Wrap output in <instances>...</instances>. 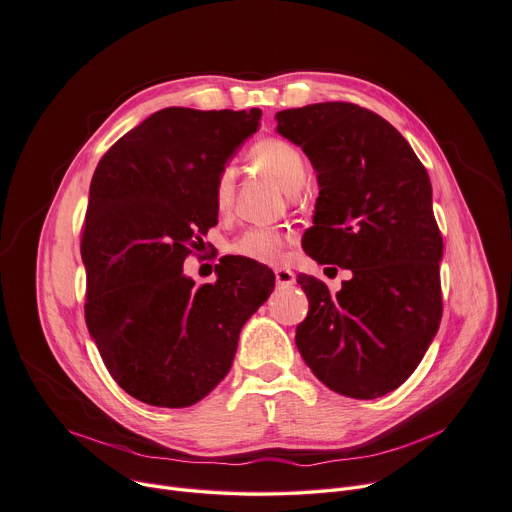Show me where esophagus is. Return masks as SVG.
Masks as SVG:
<instances>
[{
    "mask_svg": "<svg viewBox=\"0 0 512 512\" xmlns=\"http://www.w3.org/2000/svg\"><path fill=\"white\" fill-rule=\"evenodd\" d=\"M275 282L280 286H294L296 284V273L288 267H277L275 269Z\"/></svg>",
    "mask_w": 512,
    "mask_h": 512,
    "instance_id": "esophagus-1",
    "label": "esophagus"
}]
</instances>
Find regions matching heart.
Returning a JSON list of instances; mask_svg holds the SVG:
<instances>
[{"label":"heart","instance_id":"obj_1","mask_svg":"<svg viewBox=\"0 0 512 512\" xmlns=\"http://www.w3.org/2000/svg\"><path fill=\"white\" fill-rule=\"evenodd\" d=\"M251 159L267 171L286 192H292L306 179V161L302 153L284 138H263L253 149ZM214 204L226 212L235 198V169L224 167L214 179ZM284 235L275 228H251L232 243V251L257 263H277L284 255Z\"/></svg>","mask_w":512,"mask_h":512}]
</instances>
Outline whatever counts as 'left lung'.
Listing matches in <instances>:
<instances>
[{
  "mask_svg": "<svg viewBox=\"0 0 512 512\" xmlns=\"http://www.w3.org/2000/svg\"><path fill=\"white\" fill-rule=\"evenodd\" d=\"M275 118L316 171L304 251L353 273L337 294L298 275L310 304L296 329L298 351L324 386L380 398L421 363L443 314V239L429 173L390 122L355 104H310Z\"/></svg>",
  "mask_w": 512,
  "mask_h": 512,
  "instance_id": "1",
  "label": "left lung"
}]
</instances>
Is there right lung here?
Listing matches in <instances>:
<instances>
[{"label": "right lung", "mask_w": 512, "mask_h": 512, "mask_svg": "<svg viewBox=\"0 0 512 512\" xmlns=\"http://www.w3.org/2000/svg\"><path fill=\"white\" fill-rule=\"evenodd\" d=\"M259 120V108L159 110L91 179L81 241L87 331L110 376L145 404L185 408L208 396L228 374L243 324L273 292V271L247 257L220 263L214 284L196 288L183 275L188 245L218 222L214 179Z\"/></svg>", "instance_id": "add662e5"}]
</instances>
